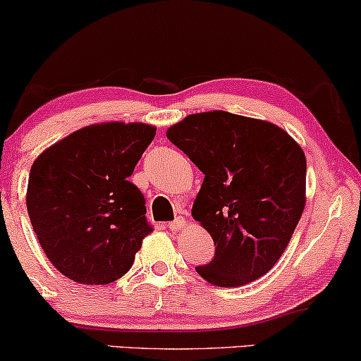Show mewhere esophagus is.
Here are the masks:
<instances>
[{"mask_svg":"<svg viewBox=\"0 0 361 361\" xmlns=\"http://www.w3.org/2000/svg\"><path fill=\"white\" fill-rule=\"evenodd\" d=\"M166 227L169 228V230H175V232H178V230H181L185 227V220L181 219V216H178V219L175 220V222H169Z\"/></svg>","mask_w":361,"mask_h":361,"instance_id":"obj_1","label":"esophagus"}]
</instances>
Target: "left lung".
Segmentation results:
<instances>
[{
	"label": "left lung",
	"instance_id": "left-lung-1",
	"mask_svg": "<svg viewBox=\"0 0 361 361\" xmlns=\"http://www.w3.org/2000/svg\"><path fill=\"white\" fill-rule=\"evenodd\" d=\"M166 137L205 175L192 215L216 247L198 274L220 288L262 277L305 210L301 146L279 126L225 111L186 116Z\"/></svg>",
	"mask_w": 361,
	"mask_h": 361
}]
</instances>
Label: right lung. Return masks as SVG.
Returning a JSON list of instances; mask_svg holds the SVG:
<instances>
[{"instance_id":"obj_1","label":"right lung","mask_w":361,"mask_h":361,"mask_svg":"<svg viewBox=\"0 0 361 361\" xmlns=\"http://www.w3.org/2000/svg\"><path fill=\"white\" fill-rule=\"evenodd\" d=\"M156 128L102 123L55 142L30 169L27 208L54 267L80 284L123 277L153 232L146 200L128 180Z\"/></svg>"}]
</instances>
